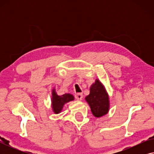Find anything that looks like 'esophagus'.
<instances>
[{
	"label": "esophagus",
	"instance_id": "esophagus-1",
	"mask_svg": "<svg viewBox=\"0 0 154 154\" xmlns=\"http://www.w3.org/2000/svg\"><path fill=\"white\" fill-rule=\"evenodd\" d=\"M75 98H76V100H82V99H83V94L81 93H78L75 94Z\"/></svg>",
	"mask_w": 154,
	"mask_h": 154
}]
</instances>
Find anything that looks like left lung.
<instances>
[{"label": "left lung", "mask_w": 154, "mask_h": 154, "mask_svg": "<svg viewBox=\"0 0 154 154\" xmlns=\"http://www.w3.org/2000/svg\"><path fill=\"white\" fill-rule=\"evenodd\" d=\"M94 116L102 117L109 111V97L104 86L99 79L90 86V94L85 97Z\"/></svg>", "instance_id": "left-lung-1"}]
</instances>
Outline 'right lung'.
I'll return each instance as SVG.
<instances>
[{"label":"right lung","mask_w":154,"mask_h":154,"mask_svg":"<svg viewBox=\"0 0 154 154\" xmlns=\"http://www.w3.org/2000/svg\"><path fill=\"white\" fill-rule=\"evenodd\" d=\"M74 100V97L71 94L66 93L62 95H58L53 88L52 90V108L53 112L56 114L60 113L62 111L64 105L67 102Z\"/></svg>","instance_id":"add662e5"}]
</instances>
